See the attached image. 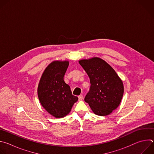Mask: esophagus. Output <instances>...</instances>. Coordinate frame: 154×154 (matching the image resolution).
Wrapping results in <instances>:
<instances>
[{
	"mask_svg": "<svg viewBox=\"0 0 154 154\" xmlns=\"http://www.w3.org/2000/svg\"><path fill=\"white\" fill-rule=\"evenodd\" d=\"M78 97H79V100H82L83 99V95L81 94V95L79 96Z\"/></svg>",
	"mask_w": 154,
	"mask_h": 154,
	"instance_id": "1",
	"label": "esophagus"
}]
</instances>
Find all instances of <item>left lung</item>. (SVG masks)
Returning <instances> with one entry per match:
<instances>
[{
  "label": "left lung",
  "mask_w": 154,
  "mask_h": 154,
  "mask_svg": "<svg viewBox=\"0 0 154 154\" xmlns=\"http://www.w3.org/2000/svg\"><path fill=\"white\" fill-rule=\"evenodd\" d=\"M80 64L90 80V89L85 97L94 114L104 116L118 108L124 93L122 81L110 65L94 57L81 60Z\"/></svg>",
  "instance_id": "obj_1"
}]
</instances>
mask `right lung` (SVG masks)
I'll return each mask as SVG.
<instances>
[{
  "label": "right lung",
  "instance_id": "obj_1",
  "mask_svg": "<svg viewBox=\"0 0 154 154\" xmlns=\"http://www.w3.org/2000/svg\"><path fill=\"white\" fill-rule=\"evenodd\" d=\"M68 66V61L52 62L42 73L38 86V96L41 105L56 118L69 114L78 100L63 79Z\"/></svg>",
  "mask_w": 154,
  "mask_h": 154
}]
</instances>
